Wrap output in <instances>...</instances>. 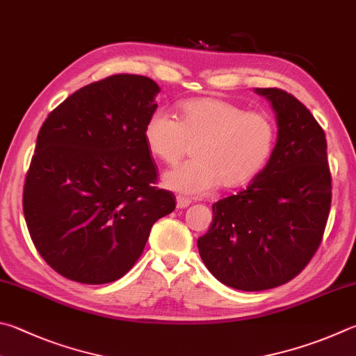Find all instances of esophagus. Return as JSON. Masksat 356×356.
<instances>
[{"label": "esophagus", "instance_id": "1", "mask_svg": "<svg viewBox=\"0 0 356 356\" xmlns=\"http://www.w3.org/2000/svg\"><path fill=\"white\" fill-rule=\"evenodd\" d=\"M176 200H177V209H186V207L191 204V200L184 197V196H177Z\"/></svg>", "mask_w": 356, "mask_h": 356}]
</instances>
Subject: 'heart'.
<instances>
[{
  "instance_id": "b5f03b06",
  "label": "heart",
  "mask_w": 356,
  "mask_h": 356,
  "mask_svg": "<svg viewBox=\"0 0 356 356\" xmlns=\"http://www.w3.org/2000/svg\"><path fill=\"white\" fill-rule=\"evenodd\" d=\"M143 138L152 156L170 166L195 145L196 160L166 172L163 182L184 195L204 196L221 184L238 188L254 180L273 156L277 126L268 113L204 96L185 101L179 121L163 111L151 113Z\"/></svg>"
}]
</instances>
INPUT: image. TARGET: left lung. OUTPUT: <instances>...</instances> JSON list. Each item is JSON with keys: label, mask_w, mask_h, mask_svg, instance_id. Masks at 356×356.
I'll return each mask as SVG.
<instances>
[{"label": "left lung", "mask_w": 356, "mask_h": 356, "mask_svg": "<svg viewBox=\"0 0 356 356\" xmlns=\"http://www.w3.org/2000/svg\"><path fill=\"white\" fill-rule=\"evenodd\" d=\"M255 92L275 112L273 156L248 188L213 204L210 229L197 240L207 269L241 291L293 280L318 250L332 205L324 129L293 95Z\"/></svg>", "instance_id": "8db88e82"}]
</instances>
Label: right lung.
<instances>
[{
	"label": "right lung",
	"instance_id": "obj_1",
	"mask_svg": "<svg viewBox=\"0 0 356 356\" xmlns=\"http://www.w3.org/2000/svg\"><path fill=\"white\" fill-rule=\"evenodd\" d=\"M160 87L113 74L82 87L44 120L26 174L23 211L35 249L56 273L86 285L121 279L157 219L176 209L159 190L143 138Z\"/></svg>",
	"mask_w": 356,
	"mask_h": 356
}]
</instances>
